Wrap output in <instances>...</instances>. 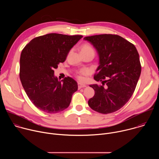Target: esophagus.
Returning <instances> with one entry per match:
<instances>
[{
	"label": "esophagus",
	"mask_w": 159,
	"mask_h": 159,
	"mask_svg": "<svg viewBox=\"0 0 159 159\" xmlns=\"http://www.w3.org/2000/svg\"><path fill=\"white\" fill-rule=\"evenodd\" d=\"M85 87H86V85L82 84H81V83H78V88H79V89H81V88Z\"/></svg>",
	"instance_id": "1"
}]
</instances>
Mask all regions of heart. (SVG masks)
<instances>
[{
	"instance_id": "obj_1",
	"label": "heart",
	"mask_w": 159,
	"mask_h": 159,
	"mask_svg": "<svg viewBox=\"0 0 159 159\" xmlns=\"http://www.w3.org/2000/svg\"><path fill=\"white\" fill-rule=\"evenodd\" d=\"M93 52L94 53V48L90 46L89 44H84L83 46L81 48V53H85V52ZM88 70L87 69H82L79 71H78L77 72V77L79 80H82L84 79V75H85L88 74Z\"/></svg>"
}]
</instances>
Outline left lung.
Here are the masks:
<instances>
[{
	"label": "left lung",
	"mask_w": 159,
	"mask_h": 159,
	"mask_svg": "<svg viewBox=\"0 0 159 159\" xmlns=\"http://www.w3.org/2000/svg\"><path fill=\"white\" fill-rule=\"evenodd\" d=\"M97 50L99 65L94 79L101 85H90L95 94L90 107L102 114L121 109L133 95L141 74L139 54L134 45L116 34H104L84 38Z\"/></svg>",
	"instance_id": "1"
}]
</instances>
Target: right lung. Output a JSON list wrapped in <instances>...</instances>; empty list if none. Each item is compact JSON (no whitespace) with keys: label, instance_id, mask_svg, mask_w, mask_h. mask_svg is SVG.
Wrapping results in <instances>:
<instances>
[{"label":"right lung","instance_id":"right-lung-1","mask_svg":"<svg viewBox=\"0 0 159 159\" xmlns=\"http://www.w3.org/2000/svg\"><path fill=\"white\" fill-rule=\"evenodd\" d=\"M50 33L33 39L22 50L19 77L32 103L50 114L69 106L77 82L70 77L59 81L54 69L65 61L70 49L82 38Z\"/></svg>","mask_w":159,"mask_h":159}]
</instances>
